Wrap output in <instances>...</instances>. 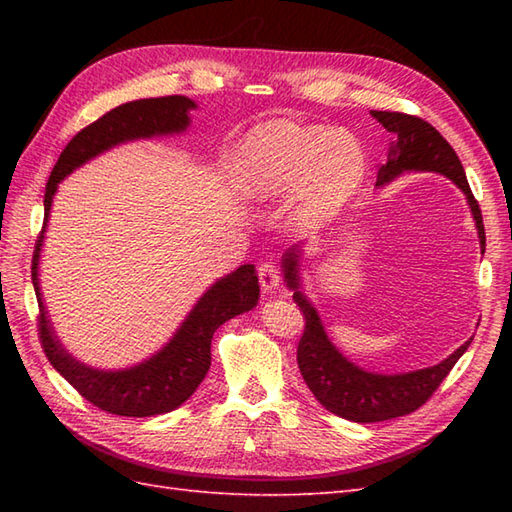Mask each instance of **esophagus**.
<instances>
[{"instance_id":"1","label":"esophagus","mask_w":512,"mask_h":512,"mask_svg":"<svg viewBox=\"0 0 512 512\" xmlns=\"http://www.w3.org/2000/svg\"><path fill=\"white\" fill-rule=\"evenodd\" d=\"M257 275H259V286H262L264 292H273L279 286V270L273 262H266L257 268Z\"/></svg>"}]
</instances>
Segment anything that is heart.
<instances>
[{"label": "heart", "mask_w": 512, "mask_h": 512, "mask_svg": "<svg viewBox=\"0 0 512 512\" xmlns=\"http://www.w3.org/2000/svg\"><path fill=\"white\" fill-rule=\"evenodd\" d=\"M365 154L345 129L266 121L239 143L233 184L248 202H275L292 193L290 222L319 226L339 215L365 178Z\"/></svg>", "instance_id": "b5f03b06"}]
</instances>
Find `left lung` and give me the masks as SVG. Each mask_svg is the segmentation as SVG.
<instances>
[{
    "mask_svg": "<svg viewBox=\"0 0 512 512\" xmlns=\"http://www.w3.org/2000/svg\"><path fill=\"white\" fill-rule=\"evenodd\" d=\"M376 121L387 132L396 136L389 147L387 162L378 169L376 187L394 182L407 171H433L449 178L469 202L475 220L477 237H480L482 253L486 248V235L482 224L480 204L473 198L469 180L462 162L453 147L442 138L436 127H431L422 118L400 114V112H372ZM301 246H292L281 259L286 286L295 292L292 299L303 312L306 330L297 347V363L306 385L321 405L352 422H383L416 411L431 398L453 365L460 361L473 339L460 345L444 361L431 367L416 369L405 374H378L358 367L350 358L343 356L325 332L317 308L303 295L301 290Z\"/></svg>",
    "mask_w": 512,
    "mask_h": 512,
    "instance_id": "left-lung-1",
    "label": "left lung"
}]
</instances>
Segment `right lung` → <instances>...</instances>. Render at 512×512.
I'll return each instance as SVG.
<instances>
[{
    "label": "right lung",
    "instance_id": "add662e5",
    "mask_svg": "<svg viewBox=\"0 0 512 512\" xmlns=\"http://www.w3.org/2000/svg\"><path fill=\"white\" fill-rule=\"evenodd\" d=\"M195 101L187 96H162V99H140L107 112L99 121L76 134L54 165L43 198V231L32 255V286L39 303V339L52 367L90 400L107 413L127 418H149L158 413L178 409L204 380L211 367L213 332L237 314L253 310L259 301V279L253 264L239 266L233 273L220 277L195 301L180 328L156 354L143 363L123 369H99L81 363L65 350L48 319V308L41 297L39 259L43 235L50 220V209L59 182L74 169L101 156L116 145L173 136L187 132L191 125L189 112Z\"/></svg>",
    "mask_w": 512,
    "mask_h": 512
}]
</instances>
